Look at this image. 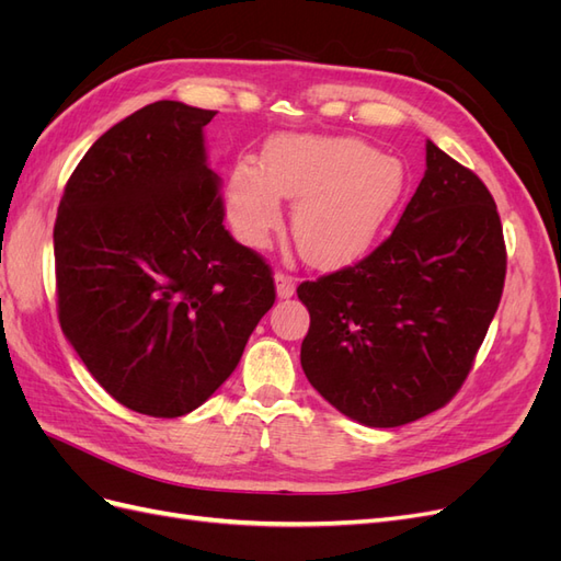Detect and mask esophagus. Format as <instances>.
<instances>
[{"label": "esophagus", "instance_id": "obj_1", "mask_svg": "<svg viewBox=\"0 0 561 561\" xmlns=\"http://www.w3.org/2000/svg\"><path fill=\"white\" fill-rule=\"evenodd\" d=\"M274 283H276V295L278 299H290L295 295V278L283 274V271H278V274L274 276Z\"/></svg>", "mask_w": 561, "mask_h": 561}]
</instances>
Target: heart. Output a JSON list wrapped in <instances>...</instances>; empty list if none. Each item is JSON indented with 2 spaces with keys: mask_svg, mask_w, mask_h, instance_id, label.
<instances>
[{
  "mask_svg": "<svg viewBox=\"0 0 561 561\" xmlns=\"http://www.w3.org/2000/svg\"><path fill=\"white\" fill-rule=\"evenodd\" d=\"M407 175L400 159L355 138L283 133L262 151V168L243 161L227 186L233 233L252 250L283 225V201L295 203L293 236L318 268L351 264L396 215Z\"/></svg>",
  "mask_w": 561,
  "mask_h": 561,
  "instance_id": "b5f03b06",
  "label": "heart"
}]
</instances>
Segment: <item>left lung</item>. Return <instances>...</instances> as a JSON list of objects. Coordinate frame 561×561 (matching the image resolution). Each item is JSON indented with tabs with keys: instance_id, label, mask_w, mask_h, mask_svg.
<instances>
[{
	"instance_id": "1",
	"label": "left lung",
	"mask_w": 561,
	"mask_h": 561,
	"mask_svg": "<svg viewBox=\"0 0 561 561\" xmlns=\"http://www.w3.org/2000/svg\"><path fill=\"white\" fill-rule=\"evenodd\" d=\"M503 280L494 198L428 140L426 173L393 233L355 266L297 287L311 316L304 375L363 426L426 416L466 381Z\"/></svg>"
}]
</instances>
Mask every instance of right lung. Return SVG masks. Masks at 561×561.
<instances>
[{
  "mask_svg": "<svg viewBox=\"0 0 561 561\" xmlns=\"http://www.w3.org/2000/svg\"><path fill=\"white\" fill-rule=\"evenodd\" d=\"M215 112L159 100L93 142L54 229L60 328L133 412H194L239 365L276 290L225 229L203 128Z\"/></svg>",
  "mask_w": 561,
  "mask_h": 561,
  "instance_id": "add662e5",
  "label": "right lung"
}]
</instances>
